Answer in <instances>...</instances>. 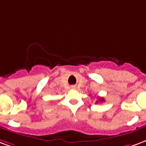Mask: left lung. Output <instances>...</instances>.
<instances>
[{
  "mask_svg": "<svg viewBox=\"0 0 146 146\" xmlns=\"http://www.w3.org/2000/svg\"><path fill=\"white\" fill-rule=\"evenodd\" d=\"M100 102H104V98H100ZM96 103H99V101H96Z\"/></svg>",
  "mask_w": 146,
  "mask_h": 146,
  "instance_id": "left-lung-1",
  "label": "left lung"
}]
</instances>
